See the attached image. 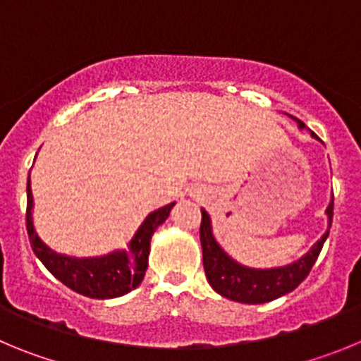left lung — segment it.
<instances>
[{
  "label": "left lung",
  "mask_w": 361,
  "mask_h": 361,
  "mask_svg": "<svg viewBox=\"0 0 361 361\" xmlns=\"http://www.w3.org/2000/svg\"><path fill=\"white\" fill-rule=\"evenodd\" d=\"M291 118L297 122L300 129L306 128V124L298 118H295V116H291ZM311 136L318 140L314 133H311ZM326 214L327 232L311 246L310 252L304 253L300 259L293 261L291 264L259 269L239 264L221 248L212 233V223H210L209 214H207V210L201 209L200 239L201 248H203V268L207 281L221 297L230 298L233 302H241V304H264V302L275 300L282 295L290 293L310 275L311 268L317 262V257L322 252L324 243L329 235L331 221H333V197L329 201V207L326 209Z\"/></svg>",
  "instance_id": "left-lung-1"
}]
</instances>
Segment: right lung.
I'll use <instances>...</instances> for the list:
<instances>
[{
  "label": "right lung",
  "mask_w": 361,
  "mask_h": 361,
  "mask_svg": "<svg viewBox=\"0 0 361 361\" xmlns=\"http://www.w3.org/2000/svg\"><path fill=\"white\" fill-rule=\"evenodd\" d=\"M27 230L34 253L55 279H59L70 290L90 298L122 297L140 286L147 269L152 233L167 219L176 204L169 203L149 214L126 250H116L100 257H70L54 252L35 232L30 178L27 183Z\"/></svg>",
  "instance_id": "add662e5"
}]
</instances>
